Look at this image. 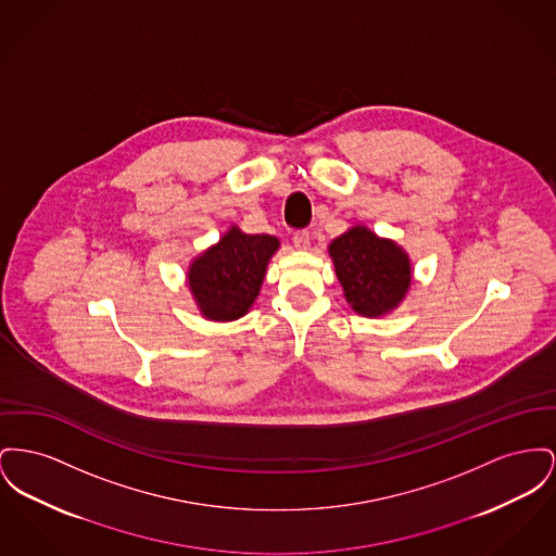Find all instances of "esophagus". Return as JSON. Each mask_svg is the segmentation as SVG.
Wrapping results in <instances>:
<instances>
[{"instance_id":"esophagus-1","label":"esophagus","mask_w":556,"mask_h":556,"mask_svg":"<svg viewBox=\"0 0 556 556\" xmlns=\"http://www.w3.org/2000/svg\"><path fill=\"white\" fill-rule=\"evenodd\" d=\"M292 241H294L295 250H308V245H311V235H308V230H298V232H294Z\"/></svg>"}]
</instances>
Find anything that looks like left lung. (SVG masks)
I'll use <instances>...</instances> for the list:
<instances>
[{"label": "left lung", "instance_id": "1", "mask_svg": "<svg viewBox=\"0 0 556 556\" xmlns=\"http://www.w3.org/2000/svg\"><path fill=\"white\" fill-rule=\"evenodd\" d=\"M336 277L351 308L363 317L394 311L412 286V262L391 239L353 227L329 243Z\"/></svg>", "mask_w": 556, "mask_h": 556}]
</instances>
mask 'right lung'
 <instances>
[{"label": "right lung", "instance_id": "1", "mask_svg": "<svg viewBox=\"0 0 556 556\" xmlns=\"http://www.w3.org/2000/svg\"><path fill=\"white\" fill-rule=\"evenodd\" d=\"M277 250L279 239L273 235L230 227L189 266L187 281L199 313L210 321L243 317L261 294L266 266Z\"/></svg>", "mask_w": 556, "mask_h": 556}]
</instances>
